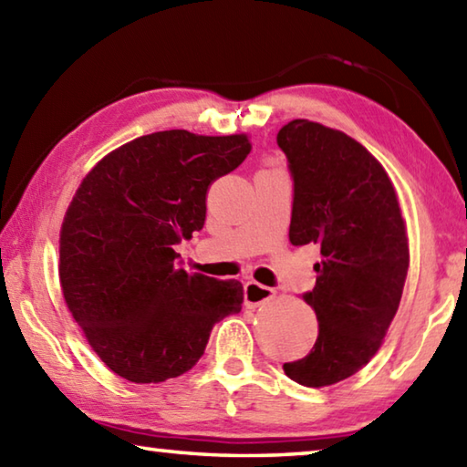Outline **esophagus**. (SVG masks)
<instances>
[{"instance_id":"34e87169","label":"esophagus","mask_w":467,"mask_h":467,"mask_svg":"<svg viewBox=\"0 0 467 467\" xmlns=\"http://www.w3.org/2000/svg\"><path fill=\"white\" fill-rule=\"evenodd\" d=\"M274 296L275 292L272 288L264 286V284H257V282L244 284V305H247L249 309H255V306L270 303Z\"/></svg>"}]
</instances>
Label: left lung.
I'll return each instance as SVG.
<instances>
[{"mask_svg": "<svg viewBox=\"0 0 467 467\" xmlns=\"http://www.w3.org/2000/svg\"><path fill=\"white\" fill-rule=\"evenodd\" d=\"M278 146L295 181L290 243L321 251L317 282L303 296L317 315V342L284 373L326 387L358 373L383 344L408 275L406 223L381 162L344 131L295 119Z\"/></svg>", "mask_w": 467, "mask_h": 467, "instance_id": "left-lung-1", "label": "left lung"}]
</instances>
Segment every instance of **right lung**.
I'll use <instances>...</instances> for the list:
<instances>
[{
	"label": "right lung",
	"instance_id": "add662e5",
	"mask_svg": "<svg viewBox=\"0 0 467 467\" xmlns=\"http://www.w3.org/2000/svg\"><path fill=\"white\" fill-rule=\"evenodd\" d=\"M251 152L247 133L156 131L109 152L76 189L59 231V284L99 358L131 383H162L202 358L239 313L243 284L189 274L175 244L205 223V195Z\"/></svg>",
	"mask_w": 467,
	"mask_h": 467
}]
</instances>
